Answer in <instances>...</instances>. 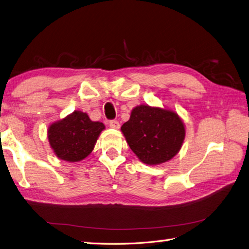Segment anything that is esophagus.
Returning <instances> with one entry per match:
<instances>
[{"label": "esophagus", "mask_w": 249, "mask_h": 249, "mask_svg": "<svg viewBox=\"0 0 249 249\" xmlns=\"http://www.w3.org/2000/svg\"><path fill=\"white\" fill-rule=\"evenodd\" d=\"M109 125H110V127H112V129H116V130H118L120 127V124L117 120H111V122L109 123Z\"/></svg>", "instance_id": "34e87169"}]
</instances>
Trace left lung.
<instances>
[{
	"instance_id": "obj_1",
	"label": "left lung",
	"mask_w": 249,
	"mask_h": 249,
	"mask_svg": "<svg viewBox=\"0 0 249 249\" xmlns=\"http://www.w3.org/2000/svg\"><path fill=\"white\" fill-rule=\"evenodd\" d=\"M127 144L140 161L156 165L171 160L182 146L185 127L177 113L140 105L122 126Z\"/></svg>"
}]
</instances>
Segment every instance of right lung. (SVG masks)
Returning a JSON list of instances; mask_svg holds the SVG:
<instances>
[{
    "mask_svg": "<svg viewBox=\"0 0 249 249\" xmlns=\"http://www.w3.org/2000/svg\"><path fill=\"white\" fill-rule=\"evenodd\" d=\"M105 124L92 122L88 114L74 111L48 127L51 149L62 160L77 162L90 155Z\"/></svg>",
    "mask_w": 249,
    "mask_h": 249,
    "instance_id": "1",
    "label": "right lung"
}]
</instances>
